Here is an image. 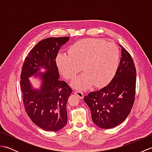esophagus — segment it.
Here are the masks:
<instances>
[{"label": "esophagus", "mask_w": 152, "mask_h": 152, "mask_svg": "<svg viewBox=\"0 0 152 152\" xmlns=\"http://www.w3.org/2000/svg\"><path fill=\"white\" fill-rule=\"evenodd\" d=\"M74 93H75V94L80 99H83V96H84V94H83V93L80 91H76Z\"/></svg>", "instance_id": "obj_1"}]
</instances>
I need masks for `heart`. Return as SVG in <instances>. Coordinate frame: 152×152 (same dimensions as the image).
I'll list each match as a JSON object with an SVG mask.
<instances>
[{
  "label": "heart",
  "mask_w": 152,
  "mask_h": 152,
  "mask_svg": "<svg viewBox=\"0 0 152 152\" xmlns=\"http://www.w3.org/2000/svg\"><path fill=\"white\" fill-rule=\"evenodd\" d=\"M118 46L96 38L79 40L70 46L68 54L59 53L57 64L63 76L72 80L82 67L85 71L74 80L72 86L85 90L94 84L97 88L107 84L114 78L119 63Z\"/></svg>",
  "instance_id": "obj_1"
}]
</instances>
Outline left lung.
I'll list each match as a JSON object with an SVG mask.
<instances>
[{"mask_svg":"<svg viewBox=\"0 0 152 152\" xmlns=\"http://www.w3.org/2000/svg\"><path fill=\"white\" fill-rule=\"evenodd\" d=\"M121 48L118 69L111 82L99 91L89 93L83 101L99 127L111 129L121 124L130 114L136 89V68L130 53Z\"/></svg>","mask_w":152,"mask_h":152,"instance_id":"1","label":"left lung"}]
</instances>
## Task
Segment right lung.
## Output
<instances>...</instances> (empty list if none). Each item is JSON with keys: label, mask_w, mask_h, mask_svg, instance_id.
<instances>
[{"label": "right lung", "mask_w": 152, "mask_h": 152, "mask_svg": "<svg viewBox=\"0 0 152 152\" xmlns=\"http://www.w3.org/2000/svg\"><path fill=\"white\" fill-rule=\"evenodd\" d=\"M70 37H51L40 41L23 64L20 86L25 110L35 125L48 131H57L67 124L66 103L72 89L59 79L56 63L58 51ZM41 67L47 69L42 74ZM38 75L42 81L39 90L32 88L29 77Z\"/></svg>", "instance_id": "1"}]
</instances>
